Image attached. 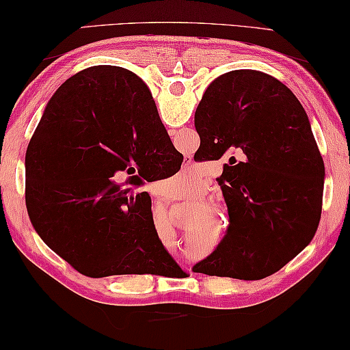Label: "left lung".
<instances>
[{
	"mask_svg": "<svg viewBox=\"0 0 350 350\" xmlns=\"http://www.w3.org/2000/svg\"><path fill=\"white\" fill-rule=\"evenodd\" d=\"M194 124L206 158L230 159L217 178L227 234L192 270L263 280L310 245L321 221L325 167L305 109L278 79L238 69L210 83Z\"/></svg>",
	"mask_w": 350,
	"mask_h": 350,
	"instance_id": "left-lung-1",
	"label": "left lung"
}]
</instances>
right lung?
I'll use <instances>...</instances> for the list:
<instances>
[{
  "label": "right lung",
  "instance_id": "obj_1",
  "mask_svg": "<svg viewBox=\"0 0 350 350\" xmlns=\"http://www.w3.org/2000/svg\"><path fill=\"white\" fill-rule=\"evenodd\" d=\"M181 163L137 75L118 66L83 69L55 91L28 145L29 221L85 276L174 278L183 270L159 240L148 192L131 185ZM121 173L130 175L126 185L113 180Z\"/></svg>",
  "mask_w": 350,
  "mask_h": 350
}]
</instances>
